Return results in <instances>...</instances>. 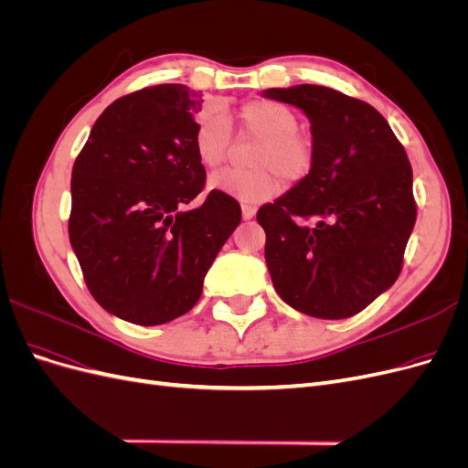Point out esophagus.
<instances>
[{
  "instance_id": "obj_1",
  "label": "esophagus",
  "mask_w": 468,
  "mask_h": 468,
  "mask_svg": "<svg viewBox=\"0 0 468 468\" xmlns=\"http://www.w3.org/2000/svg\"><path fill=\"white\" fill-rule=\"evenodd\" d=\"M253 217H256V207L242 205V218H244V220H250V218H253Z\"/></svg>"
}]
</instances>
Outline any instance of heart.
Masks as SVG:
<instances>
[{
    "label": "heart",
    "mask_w": 468,
    "mask_h": 468,
    "mask_svg": "<svg viewBox=\"0 0 468 468\" xmlns=\"http://www.w3.org/2000/svg\"><path fill=\"white\" fill-rule=\"evenodd\" d=\"M296 112L271 99H251L238 111V133L258 138L251 165L258 169H224L208 179V187L244 203H263L282 191V179L301 181L314 165V140L299 131ZM193 148L199 164L212 172L229 158L232 129L224 115H208L197 124Z\"/></svg>",
    "instance_id": "1"
}]
</instances>
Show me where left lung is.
<instances>
[{"mask_svg": "<svg viewBox=\"0 0 468 468\" xmlns=\"http://www.w3.org/2000/svg\"><path fill=\"white\" fill-rule=\"evenodd\" d=\"M263 95L301 107L314 140L310 174L258 210L273 287L303 314L349 318L402 271L418 212L412 165L387 119L361 99L324 86Z\"/></svg>", "mask_w": 468, "mask_h": 468, "instance_id": "8db88e82", "label": "left lung"}]
</instances>
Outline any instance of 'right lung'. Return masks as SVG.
Segmentation results:
<instances>
[{
	"mask_svg": "<svg viewBox=\"0 0 468 468\" xmlns=\"http://www.w3.org/2000/svg\"><path fill=\"white\" fill-rule=\"evenodd\" d=\"M203 99L181 83L119 97L93 124L72 169L68 234L83 281L107 313L138 325L174 320L242 218L230 195L205 191L193 148Z\"/></svg>",
	"mask_w": 468,
	"mask_h": 468,
	"instance_id": "add662e5",
	"label": "right lung"
}]
</instances>
